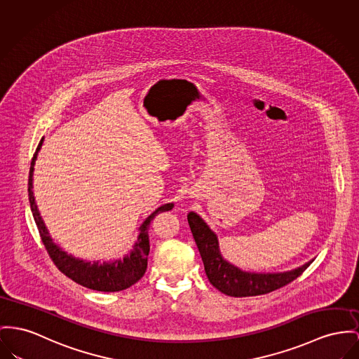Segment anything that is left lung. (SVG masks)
Segmentation results:
<instances>
[{
	"label": "left lung",
	"mask_w": 359,
	"mask_h": 359,
	"mask_svg": "<svg viewBox=\"0 0 359 359\" xmlns=\"http://www.w3.org/2000/svg\"><path fill=\"white\" fill-rule=\"evenodd\" d=\"M188 223L203 259L208 280L219 291L230 297L241 298L262 295L286 286L297 279L313 262L311 260L298 268L285 272L243 271L222 256L217 236L201 216L191 211L188 214Z\"/></svg>",
	"instance_id": "left-lung-1"
}]
</instances>
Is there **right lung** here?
Wrapping results in <instances>:
<instances>
[{"mask_svg":"<svg viewBox=\"0 0 359 359\" xmlns=\"http://www.w3.org/2000/svg\"><path fill=\"white\" fill-rule=\"evenodd\" d=\"M45 137L38 144V148L34 154V158L31 161L29 168V177H28V198L34 220L38 226L39 234L42 242L48 250V256L51 257L53 263L57 265V268L71 278L76 283L81 286L96 290V291H104V292H114L121 291L128 287L135 285L143 278L147 269V260L149 253V239H148V229L151 220L159 212L170 211L174 207V203H168L161 205L158 210H155L151 215L148 216L139 227V236L133 245V249L123 256V259H118L114 262H87L83 259H77L72 255H68L62 248H60L54 239L51 238L48 233V227L41 216L38 210L35 196H34V166L38 158V152L42 148Z\"/></svg>","mask_w":359,"mask_h":359,"instance_id":"add662e5","label":"right lung"}]
</instances>
